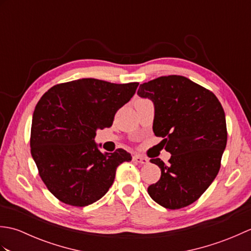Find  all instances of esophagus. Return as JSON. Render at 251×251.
I'll return each instance as SVG.
<instances>
[{
  "instance_id": "34e87169",
  "label": "esophagus",
  "mask_w": 251,
  "mask_h": 251,
  "mask_svg": "<svg viewBox=\"0 0 251 251\" xmlns=\"http://www.w3.org/2000/svg\"><path fill=\"white\" fill-rule=\"evenodd\" d=\"M132 159H134V162L139 164V165H147L149 163V159L145 156H141V155H135L134 157H132Z\"/></svg>"
}]
</instances>
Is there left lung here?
I'll list each match as a JSON object with an SVG mask.
<instances>
[{
    "label": "left lung",
    "instance_id": "obj_1",
    "mask_svg": "<svg viewBox=\"0 0 251 251\" xmlns=\"http://www.w3.org/2000/svg\"><path fill=\"white\" fill-rule=\"evenodd\" d=\"M137 94L153 101V131L172 154L168 165L150 161L162 174L148 193L168 209L189 206L219 173L227 140L225 110L214 93L181 75L143 83Z\"/></svg>",
    "mask_w": 251,
    "mask_h": 251
}]
</instances>
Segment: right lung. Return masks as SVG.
Segmentation results:
<instances>
[{"label":"right lung","mask_w":251,"mask_h":251,"mask_svg":"<svg viewBox=\"0 0 251 251\" xmlns=\"http://www.w3.org/2000/svg\"><path fill=\"white\" fill-rule=\"evenodd\" d=\"M139 83L82 78L58 84L42 96L31 125V154L41 179L65 204L84 207L113 184L116 168L131 155L123 149L102 153L96 130L111 127Z\"/></svg>","instance_id":"obj_1"}]
</instances>
